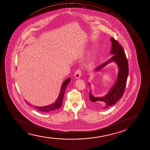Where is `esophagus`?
<instances>
[{"label":"esophagus","instance_id":"1","mask_svg":"<svg viewBox=\"0 0 150 150\" xmlns=\"http://www.w3.org/2000/svg\"><path fill=\"white\" fill-rule=\"evenodd\" d=\"M81 71L80 69H78L77 70H76L75 74H74L75 78L76 79H79L81 77Z\"/></svg>","mask_w":150,"mask_h":150}]
</instances>
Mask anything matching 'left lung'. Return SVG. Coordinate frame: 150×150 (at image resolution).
I'll list each match as a JSON object with an SVG mask.
<instances>
[{
    "mask_svg": "<svg viewBox=\"0 0 150 150\" xmlns=\"http://www.w3.org/2000/svg\"><path fill=\"white\" fill-rule=\"evenodd\" d=\"M110 40L112 43L110 54L114 55L107 62L97 67L96 70H100L107 64L112 62H115L119 67V74L117 80L114 86L105 96L102 98L95 97L90 93L89 98L91 102V105L93 107L98 108H108L110 106L114 105L118 100L122 98L126 88L129 74L128 62L124 49L120 45L119 42L115 38H111Z\"/></svg>",
    "mask_w": 150,
    "mask_h": 150,
    "instance_id": "1",
    "label": "left lung"
}]
</instances>
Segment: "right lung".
I'll list each match as a JSON object with an SVG mask.
<instances>
[{"mask_svg":"<svg viewBox=\"0 0 150 150\" xmlns=\"http://www.w3.org/2000/svg\"><path fill=\"white\" fill-rule=\"evenodd\" d=\"M70 81H71V78H68L63 83L62 86L61 88V90H60L59 98H57L56 102L54 103H52L51 105H47V106H44V107H35V109H36L37 110H39L40 112H50L51 110L59 109L62 105L64 93L66 91L67 86ZM25 102L28 105H29V103H28L27 101L25 100Z\"/></svg>","mask_w":150,"mask_h":150,"instance_id":"add662e5","label":"right lung"}]
</instances>
